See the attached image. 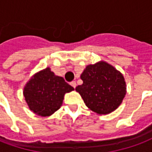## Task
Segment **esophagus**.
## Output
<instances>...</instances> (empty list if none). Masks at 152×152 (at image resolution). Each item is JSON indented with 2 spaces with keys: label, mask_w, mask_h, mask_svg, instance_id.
Wrapping results in <instances>:
<instances>
[{
  "label": "esophagus",
  "mask_w": 152,
  "mask_h": 152,
  "mask_svg": "<svg viewBox=\"0 0 152 152\" xmlns=\"http://www.w3.org/2000/svg\"><path fill=\"white\" fill-rule=\"evenodd\" d=\"M70 85H71L72 87H74V88H75V87H76V85H77V84H76V82H75V81H72L71 83H70Z\"/></svg>",
  "instance_id": "esophagus-1"
}]
</instances>
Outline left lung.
<instances>
[{
    "mask_svg": "<svg viewBox=\"0 0 152 152\" xmlns=\"http://www.w3.org/2000/svg\"><path fill=\"white\" fill-rule=\"evenodd\" d=\"M83 81L76 87L87 107L98 114H108L121 104L126 93L120 72L104 61L87 65L81 75Z\"/></svg>",
    "mask_w": 152,
    "mask_h": 152,
    "instance_id": "obj_1",
    "label": "left lung"
}]
</instances>
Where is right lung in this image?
<instances>
[{
    "label": "right lung",
    "instance_id": "1",
    "mask_svg": "<svg viewBox=\"0 0 152 152\" xmlns=\"http://www.w3.org/2000/svg\"><path fill=\"white\" fill-rule=\"evenodd\" d=\"M74 90L62 77L47 68L32 77L24 87L23 94L30 109L42 117H48L62 104L64 95Z\"/></svg>",
    "mask_w": 152,
    "mask_h": 152
}]
</instances>
